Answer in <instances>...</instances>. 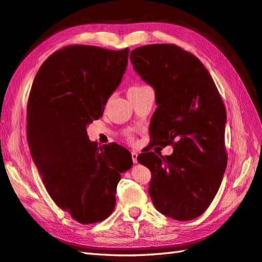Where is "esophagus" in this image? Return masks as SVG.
I'll list each match as a JSON object with an SVG mask.
<instances>
[{"label":"esophagus","instance_id":"obj_1","mask_svg":"<svg viewBox=\"0 0 262 262\" xmlns=\"http://www.w3.org/2000/svg\"><path fill=\"white\" fill-rule=\"evenodd\" d=\"M131 157H132V162L135 163V164H137V162H138V154L136 151H132L131 152Z\"/></svg>","mask_w":262,"mask_h":262}]
</instances>
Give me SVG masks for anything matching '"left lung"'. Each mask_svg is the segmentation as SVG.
I'll return each instance as SVG.
<instances>
[{
    "instance_id": "8db88e82",
    "label": "left lung",
    "mask_w": 262,
    "mask_h": 262,
    "mask_svg": "<svg viewBox=\"0 0 262 262\" xmlns=\"http://www.w3.org/2000/svg\"><path fill=\"white\" fill-rule=\"evenodd\" d=\"M130 60L155 90L152 141L173 147L169 156L152 151L138 156L151 172L149 195L163 215L194 220L215 198L226 169L225 106L204 64L179 46H141L131 52Z\"/></svg>"
}]
</instances>
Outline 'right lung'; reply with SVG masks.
Listing matches in <instances>:
<instances>
[{
	"label": "right lung",
	"instance_id": "right-lung-1",
	"mask_svg": "<svg viewBox=\"0 0 262 262\" xmlns=\"http://www.w3.org/2000/svg\"><path fill=\"white\" fill-rule=\"evenodd\" d=\"M129 49L74 45L41 64L27 106L33 161L51 198L81 224L107 218L115 207L121 173L130 151L89 140L87 126L104 113L127 67Z\"/></svg>",
	"mask_w": 262,
	"mask_h": 262
}]
</instances>
